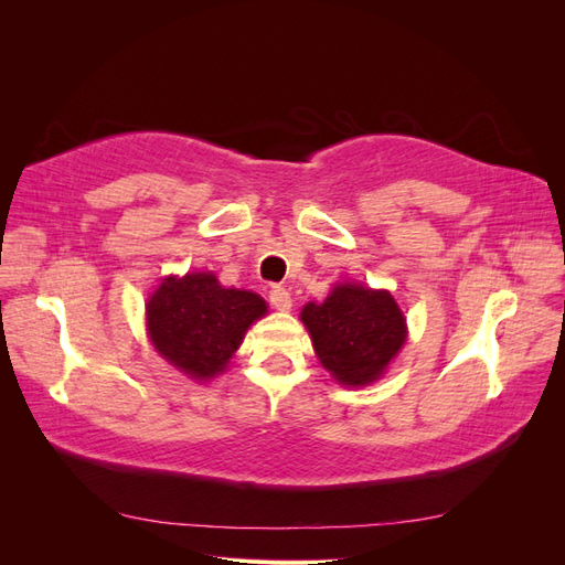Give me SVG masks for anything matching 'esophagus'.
<instances>
[{
  "label": "esophagus",
  "mask_w": 565,
  "mask_h": 565,
  "mask_svg": "<svg viewBox=\"0 0 565 565\" xmlns=\"http://www.w3.org/2000/svg\"><path fill=\"white\" fill-rule=\"evenodd\" d=\"M268 299L273 303V309H278V311H289V309H292V297H289L287 289L280 287V285H273L270 287Z\"/></svg>",
  "instance_id": "esophagus-1"
}]
</instances>
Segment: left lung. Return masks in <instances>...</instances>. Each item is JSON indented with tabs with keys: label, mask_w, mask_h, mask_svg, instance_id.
Returning a JSON list of instances; mask_svg holds the SVG:
<instances>
[{
	"label": "left lung",
	"mask_w": 565,
	"mask_h": 565,
	"mask_svg": "<svg viewBox=\"0 0 565 565\" xmlns=\"http://www.w3.org/2000/svg\"><path fill=\"white\" fill-rule=\"evenodd\" d=\"M301 322L322 367L344 386L380 380L407 337L403 311L391 292L355 282L337 285L320 303H306Z\"/></svg>",
	"instance_id": "obj_1"
}]
</instances>
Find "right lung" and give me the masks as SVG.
<instances>
[{
	"instance_id": "1",
	"label": "right lung",
	"mask_w": 565,
	"mask_h": 565,
	"mask_svg": "<svg viewBox=\"0 0 565 565\" xmlns=\"http://www.w3.org/2000/svg\"><path fill=\"white\" fill-rule=\"evenodd\" d=\"M266 301L247 289L224 287L214 273H185L160 282L146 303L152 347L191 380L207 382L226 370Z\"/></svg>"
}]
</instances>
